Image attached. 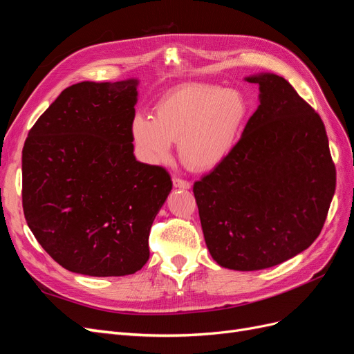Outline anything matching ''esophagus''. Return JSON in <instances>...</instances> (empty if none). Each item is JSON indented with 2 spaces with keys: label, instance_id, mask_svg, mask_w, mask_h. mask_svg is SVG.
<instances>
[{
  "label": "esophagus",
  "instance_id": "esophagus-1",
  "mask_svg": "<svg viewBox=\"0 0 354 354\" xmlns=\"http://www.w3.org/2000/svg\"><path fill=\"white\" fill-rule=\"evenodd\" d=\"M173 185H174V187H178V189H190V186H192L190 181L178 178V177L173 178Z\"/></svg>",
  "mask_w": 354,
  "mask_h": 354
}]
</instances>
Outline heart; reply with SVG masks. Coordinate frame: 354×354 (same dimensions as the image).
<instances>
[{
    "label": "heart",
    "instance_id": "heart-1",
    "mask_svg": "<svg viewBox=\"0 0 354 354\" xmlns=\"http://www.w3.org/2000/svg\"><path fill=\"white\" fill-rule=\"evenodd\" d=\"M248 116L250 103L242 91L192 82L165 93L155 116L136 115L131 137L147 162H164L173 142H178L181 162L192 171H209L230 155Z\"/></svg>",
    "mask_w": 354,
    "mask_h": 354
}]
</instances>
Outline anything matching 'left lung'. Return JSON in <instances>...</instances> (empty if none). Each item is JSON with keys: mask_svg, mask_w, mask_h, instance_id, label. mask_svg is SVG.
Wrapping results in <instances>:
<instances>
[{"mask_svg": "<svg viewBox=\"0 0 354 354\" xmlns=\"http://www.w3.org/2000/svg\"><path fill=\"white\" fill-rule=\"evenodd\" d=\"M260 106L230 155L195 181L209 254L232 270H261L307 250L337 185L324 121L285 78L261 73Z\"/></svg>", "mask_w": 354, "mask_h": 354, "instance_id": "8db88e82", "label": "left lung"}]
</instances>
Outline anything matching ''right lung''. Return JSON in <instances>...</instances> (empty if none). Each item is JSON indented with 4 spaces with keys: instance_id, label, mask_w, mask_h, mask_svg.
Returning <instances> with one entry per match:
<instances>
[{
    "instance_id": "1",
    "label": "right lung",
    "mask_w": 354,
    "mask_h": 354,
    "mask_svg": "<svg viewBox=\"0 0 354 354\" xmlns=\"http://www.w3.org/2000/svg\"><path fill=\"white\" fill-rule=\"evenodd\" d=\"M137 84H73L29 130L25 218L69 272L125 276L149 260V233L173 181L165 168L138 162L133 153Z\"/></svg>"
}]
</instances>
